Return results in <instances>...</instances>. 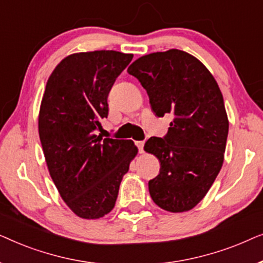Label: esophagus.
I'll list each match as a JSON object with an SVG mask.
<instances>
[{
	"instance_id": "34e87169",
	"label": "esophagus",
	"mask_w": 263,
	"mask_h": 263,
	"mask_svg": "<svg viewBox=\"0 0 263 263\" xmlns=\"http://www.w3.org/2000/svg\"><path fill=\"white\" fill-rule=\"evenodd\" d=\"M136 146H138L139 152L143 153V146H145V141H136Z\"/></svg>"
}]
</instances>
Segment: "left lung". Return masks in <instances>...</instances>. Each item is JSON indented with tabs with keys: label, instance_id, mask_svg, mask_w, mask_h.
Wrapping results in <instances>:
<instances>
[{
	"label": "left lung",
	"instance_id": "obj_1",
	"mask_svg": "<svg viewBox=\"0 0 263 263\" xmlns=\"http://www.w3.org/2000/svg\"><path fill=\"white\" fill-rule=\"evenodd\" d=\"M127 71L141 82L158 117L174 115L167 134L152 136L143 147L160 161L149 195L167 212L190 211L224 163L229 120L220 88L196 57L177 49L140 57Z\"/></svg>",
	"mask_w": 263,
	"mask_h": 263
}]
</instances>
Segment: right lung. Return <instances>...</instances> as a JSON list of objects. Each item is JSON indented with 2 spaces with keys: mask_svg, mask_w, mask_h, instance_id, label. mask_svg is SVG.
<instances>
[{
  "mask_svg": "<svg viewBox=\"0 0 263 263\" xmlns=\"http://www.w3.org/2000/svg\"><path fill=\"white\" fill-rule=\"evenodd\" d=\"M132 53L78 52L57 64L46 82L38 130L50 176L78 217L112 211L123 176L138 154L132 140L97 135L107 117V96Z\"/></svg>",
  "mask_w": 263,
  "mask_h": 263,
  "instance_id": "1",
  "label": "right lung"
}]
</instances>
